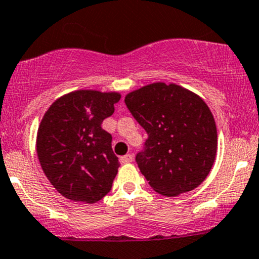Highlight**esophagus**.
<instances>
[{
	"label": "esophagus",
	"instance_id": "obj_1",
	"mask_svg": "<svg viewBox=\"0 0 259 259\" xmlns=\"http://www.w3.org/2000/svg\"><path fill=\"white\" fill-rule=\"evenodd\" d=\"M133 159H134V156H133L132 154H126V155H124V156H121V158H120V163H121V164L130 163V161H133Z\"/></svg>",
	"mask_w": 259,
	"mask_h": 259
}]
</instances>
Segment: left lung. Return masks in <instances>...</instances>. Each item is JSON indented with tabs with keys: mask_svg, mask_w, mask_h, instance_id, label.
<instances>
[{
	"mask_svg": "<svg viewBox=\"0 0 259 259\" xmlns=\"http://www.w3.org/2000/svg\"><path fill=\"white\" fill-rule=\"evenodd\" d=\"M125 104L148 134L135 160L149 185L176 197L202 184L217 153L215 121L207 104L182 86L164 82L127 94Z\"/></svg>",
	"mask_w": 259,
	"mask_h": 259,
	"instance_id": "left-lung-1",
	"label": "left lung"
}]
</instances>
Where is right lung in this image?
<instances>
[{
    "mask_svg": "<svg viewBox=\"0 0 259 259\" xmlns=\"http://www.w3.org/2000/svg\"><path fill=\"white\" fill-rule=\"evenodd\" d=\"M119 100L117 93L79 90L57 99L44 115L36 142L38 160L67 199L93 204L110 192L120 164L113 137L101 124Z\"/></svg>",
    "mask_w": 259,
    "mask_h": 259,
    "instance_id": "obj_1",
    "label": "right lung"
}]
</instances>
